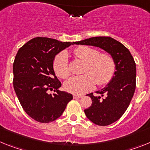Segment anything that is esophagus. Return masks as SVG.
I'll return each mask as SVG.
<instances>
[{
  "mask_svg": "<svg viewBox=\"0 0 150 150\" xmlns=\"http://www.w3.org/2000/svg\"><path fill=\"white\" fill-rule=\"evenodd\" d=\"M73 97L75 99L81 98V97H83V95H81V94H74L73 95Z\"/></svg>",
  "mask_w": 150,
  "mask_h": 150,
  "instance_id": "obj_1",
  "label": "esophagus"
}]
</instances>
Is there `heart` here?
Returning <instances> with one entry per match:
<instances>
[{
	"mask_svg": "<svg viewBox=\"0 0 150 150\" xmlns=\"http://www.w3.org/2000/svg\"><path fill=\"white\" fill-rule=\"evenodd\" d=\"M78 59L84 62L82 72L79 76H73L64 84L66 91L75 94L84 93L93 89L97 83L102 86L112 79L115 70V62L111 54L106 52L99 53L95 48L89 46H79L73 50ZM53 69L56 75L61 79H66L71 74L68 56L61 52L53 61Z\"/></svg>",
	"mask_w": 150,
	"mask_h": 150,
	"instance_id": "obj_1",
	"label": "heart"
}]
</instances>
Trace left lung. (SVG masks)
Instances as JSON below:
<instances>
[{
    "mask_svg": "<svg viewBox=\"0 0 150 150\" xmlns=\"http://www.w3.org/2000/svg\"><path fill=\"white\" fill-rule=\"evenodd\" d=\"M75 44L99 47L110 53L115 62V75L107 86L88 94L92 104L84 109L86 116L95 125H109L118 120L130 105L136 88V64L129 50L110 37H93Z\"/></svg>",
    "mask_w": 150,
    "mask_h": 150,
    "instance_id": "8db88e82",
    "label": "left lung"
}]
</instances>
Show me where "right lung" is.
I'll use <instances>...</instances> for the list:
<instances>
[{"mask_svg": "<svg viewBox=\"0 0 150 150\" xmlns=\"http://www.w3.org/2000/svg\"><path fill=\"white\" fill-rule=\"evenodd\" d=\"M74 44V43H73ZM72 43L37 37L19 48L13 62V88L21 106L34 120L53 122L61 116L72 95L61 91L53 62ZM54 91L53 94L50 91Z\"/></svg>", "mask_w": 150, "mask_h": 150, "instance_id": "add662e5", "label": "right lung"}]
</instances>
